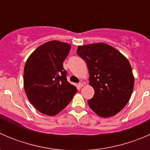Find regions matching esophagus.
Instances as JSON below:
<instances>
[{
	"mask_svg": "<svg viewBox=\"0 0 150 150\" xmlns=\"http://www.w3.org/2000/svg\"><path fill=\"white\" fill-rule=\"evenodd\" d=\"M83 86V83L82 82H81V83H78V87H79L80 88H82Z\"/></svg>",
	"mask_w": 150,
	"mask_h": 150,
	"instance_id": "1",
	"label": "esophagus"
}]
</instances>
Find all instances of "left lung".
<instances>
[{"label": "left lung", "instance_id": "left-lung-1", "mask_svg": "<svg viewBox=\"0 0 150 150\" xmlns=\"http://www.w3.org/2000/svg\"><path fill=\"white\" fill-rule=\"evenodd\" d=\"M77 54L89 71V84L94 89L88 100L100 117H109L124 108L132 94L134 77L128 60L112 46L104 43L80 46Z\"/></svg>", "mask_w": 150, "mask_h": 150}]
</instances>
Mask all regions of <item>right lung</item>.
<instances>
[{"label": "right lung", "mask_w": 150, "mask_h": 150, "mask_svg": "<svg viewBox=\"0 0 150 150\" xmlns=\"http://www.w3.org/2000/svg\"><path fill=\"white\" fill-rule=\"evenodd\" d=\"M71 46L51 40L36 48L24 69V88L29 101L43 114L54 116L71 102L77 88L67 81L63 62Z\"/></svg>", "instance_id": "1"}]
</instances>
